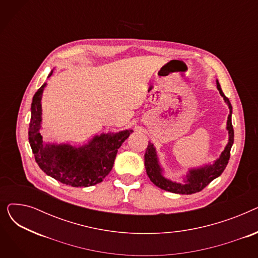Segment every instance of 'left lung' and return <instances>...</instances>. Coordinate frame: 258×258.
Segmentation results:
<instances>
[{"label":"left lung","instance_id":"1","mask_svg":"<svg viewBox=\"0 0 258 258\" xmlns=\"http://www.w3.org/2000/svg\"><path fill=\"white\" fill-rule=\"evenodd\" d=\"M216 87L220 91V94L224 98L225 102L228 104L230 114L228 115L227 120V130L229 133V141L226 145L224 152L221 154L220 158L214 161V163L211 165H206L204 167L195 168L189 170V173L186 175V181L184 184L173 182L163 177L162 174V168L159 164V160L157 157L156 148L154 144L148 143L146 152L144 155V165L146 169V173L151 181L161 189H164L166 191L173 192V194H180V195H191L203 190L211 181L216 179L222 174L225 170L228 161L230 159V151L234 141V131L232 126V105L230 103L229 99L225 96L223 93L221 86L219 84V80H216Z\"/></svg>","mask_w":258,"mask_h":258}]
</instances>
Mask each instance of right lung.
<instances>
[{
    "label": "right lung",
    "mask_w": 258,
    "mask_h": 258,
    "mask_svg": "<svg viewBox=\"0 0 258 258\" xmlns=\"http://www.w3.org/2000/svg\"><path fill=\"white\" fill-rule=\"evenodd\" d=\"M53 71L48 77L52 75ZM46 84L34 94L31 103L29 143L37 165L46 174L73 187L96 185L110 173L121 146L133 130L101 134L88 144L75 147L69 144L45 143L39 133L42 122V97Z\"/></svg>",
    "instance_id": "1"
}]
</instances>
